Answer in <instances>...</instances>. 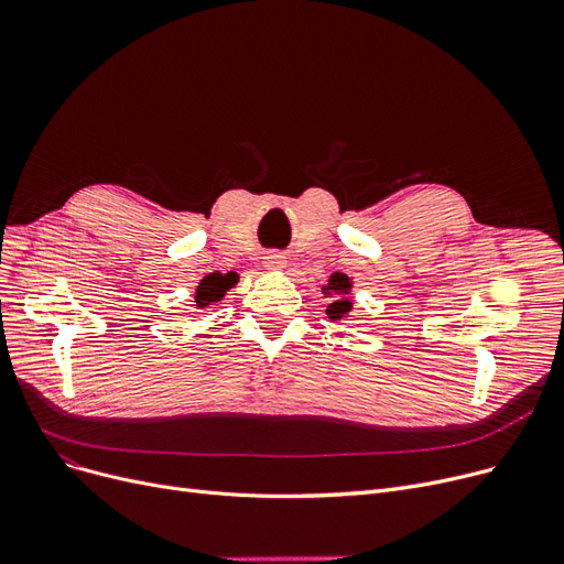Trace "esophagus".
Wrapping results in <instances>:
<instances>
[{
  "label": "esophagus",
  "mask_w": 564,
  "mask_h": 564,
  "mask_svg": "<svg viewBox=\"0 0 564 564\" xmlns=\"http://www.w3.org/2000/svg\"><path fill=\"white\" fill-rule=\"evenodd\" d=\"M288 264V260H285V256L283 253H279V251H267L264 253V258H262V267L264 269H283Z\"/></svg>",
  "instance_id": "esophagus-1"
}]
</instances>
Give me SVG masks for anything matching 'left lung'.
Wrapping results in <instances>:
<instances>
[{
	"label": "left lung",
	"instance_id": "obj_1",
	"mask_svg": "<svg viewBox=\"0 0 564 564\" xmlns=\"http://www.w3.org/2000/svg\"><path fill=\"white\" fill-rule=\"evenodd\" d=\"M350 292H352V279L340 274V272H334L329 276V281L323 285V295L332 297V302L327 304V311H325L332 323L346 321V317L350 315V311H352Z\"/></svg>",
	"mask_w": 564,
	"mask_h": 564
}]
</instances>
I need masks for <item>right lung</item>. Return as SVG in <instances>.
Here are the masks:
<instances>
[{
	"label": "right lung",
	"mask_w": 564,
	"mask_h": 564,
	"mask_svg": "<svg viewBox=\"0 0 564 564\" xmlns=\"http://www.w3.org/2000/svg\"><path fill=\"white\" fill-rule=\"evenodd\" d=\"M239 281V276L235 272H228V274H221V272H212L207 274L198 288H195V306L198 308H209L212 304L221 302L226 297V292Z\"/></svg>",
	"instance_id": "add662e5"
}]
</instances>
